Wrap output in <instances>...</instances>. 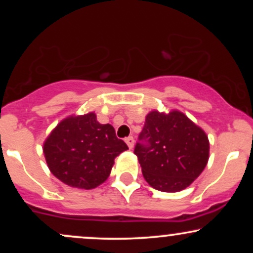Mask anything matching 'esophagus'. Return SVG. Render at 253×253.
Listing matches in <instances>:
<instances>
[{
	"instance_id": "34e87169",
	"label": "esophagus",
	"mask_w": 253,
	"mask_h": 253,
	"mask_svg": "<svg viewBox=\"0 0 253 253\" xmlns=\"http://www.w3.org/2000/svg\"><path fill=\"white\" fill-rule=\"evenodd\" d=\"M125 141L128 145L129 149H133V146H134V139H133V136H128V138L125 139Z\"/></svg>"
}]
</instances>
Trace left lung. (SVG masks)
<instances>
[{
	"label": "left lung",
	"mask_w": 253,
	"mask_h": 253,
	"mask_svg": "<svg viewBox=\"0 0 253 253\" xmlns=\"http://www.w3.org/2000/svg\"><path fill=\"white\" fill-rule=\"evenodd\" d=\"M134 155L151 187L176 193L201 175L210 158V140L182 112L152 110L145 119Z\"/></svg>",
	"instance_id": "obj_1"
}]
</instances>
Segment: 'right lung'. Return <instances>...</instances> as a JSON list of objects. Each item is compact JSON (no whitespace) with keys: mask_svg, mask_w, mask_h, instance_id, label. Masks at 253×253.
Returning <instances> with one entry per match:
<instances>
[{"mask_svg":"<svg viewBox=\"0 0 253 253\" xmlns=\"http://www.w3.org/2000/svg\"><path fill=\"white\" fill-rule=\"evenodd\" d=\"M48 169L59 181L78 189H94L110 175L114 159L128 150L112 125L95 113L71 115L57 125L43 143Z\"/></svg>","mask_w":253,"mask_h":253,"instance_id":"obj_1","label":"right lung"}]
</instances>
